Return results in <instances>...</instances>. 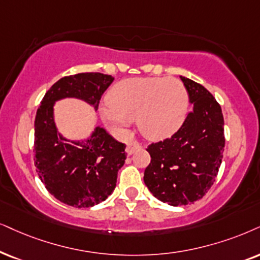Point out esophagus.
<instances>
[{
	"mask_svg": "<svg viewBox=\"0 0 260 260\" xmlns=\"http://www.w3.org/2000/svg\"><path fill=\"white\" fill-rule=\"evenodd\" d=\"M141 149V145L139 143H137V141H133V143L128 144L127 145V153L128 154H133L136 151L140 150Z\"/></svg>",
	"mask_w": 260,
	"mask_h": 260,
	"instance_id": "1",
	"label": "esophagus"
}]
</instances>
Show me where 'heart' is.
<instances>
[{
  "label": "heart",
  "mask_w": 260,
  "mask_h": 260,
  "mask_svg": "<svg viewBox=\"0 0 260 260\" xmlns=\"http://www.w3.org/2000/svg\"><path fill=\"white\" fill-rule=\"evenodd\" d=\"M188 92L174 78H129L117 83L102 108L103 120L114 128H126L134 117L146 138L160 140L182 126L188 113Z\"/></svg>",
  "instance_id": "b5f03b06"
}]
</instances>
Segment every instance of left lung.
Returning <instances> with one entry per match:
<instances>
[{"instance_id":"obj_1","label":"left lung","mask_w":260,"mask_h":260,"mask_svg":"<svg viewBox=\"0 0 260 260\" xmlns=\"http://www.w3.org/2000/svg\"><path fill=\"white\" fill-rule=\"evenodd\" d=\"M181 78L193 110L168 139L151 144L144 182L157 199L172 206L202 199L217 176L224 151L221 106L203 85Z\"/></svg>"}]
</instances>
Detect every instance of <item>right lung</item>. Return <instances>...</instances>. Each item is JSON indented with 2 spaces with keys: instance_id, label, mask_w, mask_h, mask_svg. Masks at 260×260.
Masks as SVG:
<instances>
[{
  "instance_id": "obj_1",
  "label": "right lung",
  "mask_w": 260,
  "mask_h": 260,
  "mask_svg": "<svg viewBox=\"0 0 260 260\" xmlns=\"http://www.w3.org/2000/svg\"><path fill=\"white\" fill-rule=\"evenodd\" d=\"M111 75L79 73L61 78L49 88L35 120V166L45 188L61 203L91 208L104 202L116 187L126 159V145L96 127L85 140H70L55 123V102L77 98L98 109Z\"/></svg>"
}]
</instances>
